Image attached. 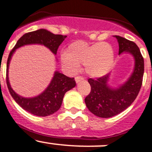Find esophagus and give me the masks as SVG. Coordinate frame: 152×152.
I'll list each match as a JSON object with an SVG mask.
<instances>
[{
    "mask_svg": "<svg viewBox=\"0 0 152 152\" xmlns=\"http://www.w3.org/2000/svg\"><path fill=\"white\" fill-rule=\"evenodd\" d=\"M75 80H76V83H79V82H80V81L83 80V78L82 77V76H76V77H75Z\"/></svg>",
    "mask_w": 152,
    "mask_h": 152,
    "instance_id": "1",
    "label": "esophagus"
}]
</instances>
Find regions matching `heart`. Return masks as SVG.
<instances>
[{"label":"heart","mask_w":152,"mask_h":152,"mask_svg":"<svg viewBox=\"0 0 152 152\" xmlns=\"http://www.w3.org/2000/svg\"><path fill=\"white\" fill-rule=\"evenodd\" d=\"M61 61L69 72L77 71L79 64H84L89 76L100 77L108 73L113 66L114 52L107 42L90 45L78 40L69 44L66 52L62 53Z\"/></svg>","instance_id":"1"}]
</instances>
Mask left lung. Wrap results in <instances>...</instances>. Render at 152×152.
Masks as SVG:
<instances>
[{
    "label": "left lung",
    "mask_w": 152,
    "mask_h": 152,
    "mask_svg": "<svg viewBox=\"0 0 152 152\" xmlns=\"http://www.w3.org/2000/svg\"><path fill=\"white\" fill-rule=\"evenodd\" d=\"M119 46L118 54L127 52L135 60V67L128 80L117 89L107 86L109 76L90 78L91 92L85 99L91 113L100 118H111L121 113L135 100L141 88L144 74V59L137 44L120 36H115Z\"/></svg>",
    "instance_id": "8db88e82"
}]
</instances>
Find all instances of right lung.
<instances>
[{
    "label": "right lung",
    "instance_id": "add662e5",
    "mask_svg": "<svg viewBox=\"0 0 152 152\" xmlns=\"http://www.w3.org/2000/svg\"><path fill=\"white\" fill-rule=\"evenodd\" d=\"M66 36L54 34L45 29L28 32L24 34L17 41L13 49L10 52L7 64V85L12 98L19 106L31 114L37 116H48L53 114L60 109L65 93L76 86L74 78H70L65 75L55 72L50 85L41 94L33 98H25L18 96L14 92L9 83L8 68L11 57L15 50L27 44H42L49 48L55 55L61 42Z\"/></svg>",
    "mask_w": 152,
    "mask_h": 152
}]
</instances>
